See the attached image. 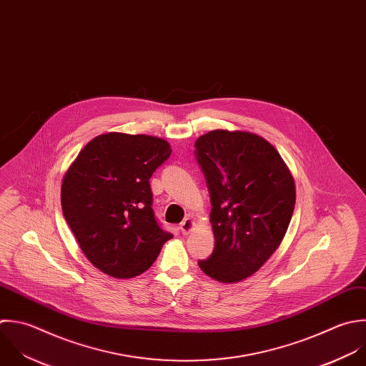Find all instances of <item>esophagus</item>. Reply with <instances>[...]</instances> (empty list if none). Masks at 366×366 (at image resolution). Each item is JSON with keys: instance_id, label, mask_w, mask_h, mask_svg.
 I'll use <instances>...</instances> for the list:
<instances>
[{"instance_id": "esophagus-1", "label": "esophagus", "mask_w": 366, "mask_h": 366, "mask_svg": "<svg viewBox=\"0 0 366 366\" xmlns=\"http://www.w3.org/2000/svg\"><path fill=\"white\" fill-rule=\"evenodd\" d=\"M192 228H194V221H192L191 218H185V219L179 224V229H181V232H182L184 235L189 234V232L192 231Z\"/></svg>"}]
</instances>
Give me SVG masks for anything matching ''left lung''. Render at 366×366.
<instances>
[{
    "mask_svg": "<svg viewBox=\"0 0 366 366\" xmlns=\"http://www.w3.org/2000/svg\"><path fill=\"white\" fill-rule=\"evenodd\" d=\"M211 198L215 248L198 261L211 278L234 284L255 274L282 242L295 208V182L262 137L215 129L195 142Z\"/></svg>",
    "mask_w": 366,
    "mask_h": 366,
    "instance_id": "left-lung-1",
    "label": "left lung"
}]
</instances>
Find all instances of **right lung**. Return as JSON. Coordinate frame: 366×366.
<instances>
[{"mask_svg":"<svg viewBox=\"0 0 366 366\" xmlns=\"http://www.w3.org/2000/svg\"><path fill=\"white\" fill-rule=\"evenodd\" d=\"M171 155L165 139L108 132L95 137L68 168L62 214L88 261L114 278L145 272L172 238L152 209L149 178Z\"/></svg>","mask_w":366,"mask_h":366,"instance_id":"obj_1","label":"right lung"}]
</instances>
